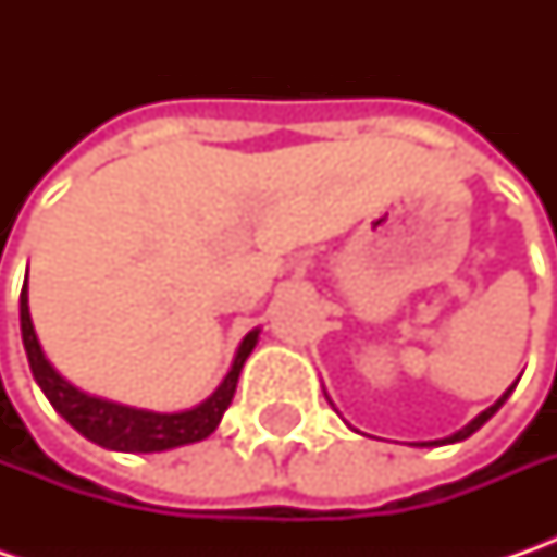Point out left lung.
Returning <instances> with one entry per match:
<instances>
[{"instance_id": "obj_1", "label": "left lung", "mask_w": 557, "mask_h": 557, "mask_svg": "<svg viewBox=\"0 0 557 557\" xmlns=\"http://www.w3.org/2000/svg\"><path fill=\"white\" fill-rule=\"evenodd\" d=\"M515 387H518V381H515V384H511V387H508V391H505V394L499 396V399H496V403H493L490 409H483L481 416L474 418V421H468V424H465L461 431H456V434H449V437H443V440H428V443H418V446H443V443H459V440H468L471 434H474V431H481L483 424H486L490 418L496 416L499 409H503V403L508 399V396H511V391H515Z\"/></svg>"}]
</instances>
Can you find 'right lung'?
<instances>
[{
	"instance_id": "right-lung-1",
	"label": "right lung",
	"mask_w": 557,
	"mask_h": 557,
	"mask_svg": "<svg viewBox=\"0 0 557 557\" xmlns=\"http://www.w3.org/2000/svg\"><path fill=\"white\" fill-rule=\"evenodd\" d=\"M21 337H24V350H27V362H30L36 384L42 387V394L54 406V412L64 418L74 431H79L83 437L104 446V449H114V453H163V449L198 443V440L210 437L216 431V424L223 421L225 409L235 396L238 374L245 369L247 356L257 347L260 329L245 334V341L238 344V354L232 359V369L225 372L220 387L203 403L183 409V412H151V409L123 406V403L104 399V396L86 394V391L74 387L71 381H64L39 347V337H36L30 319L27 282L21 290Z\"/></svg>"
}]
</instances>
